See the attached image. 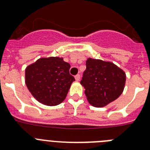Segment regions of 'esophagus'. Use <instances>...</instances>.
Returning <instances> with one entry per match:
<instances>
[{
  "label": "esophagus",
  "mask_w": 150,
  "mask_h": 150,
  "mask_svg": "<svg viewBox=\"0 0 150 150\" xmlns=\"http://www.w3.org/2000/svg\"><path fill=\"white\" fill-rule=\"evenodd\" d=\"M75 79H76V81H79L80 79V75L79 74H76V76H75Z\"/></svg>",
  "instance_id": "34e87169"
}]
</instances>
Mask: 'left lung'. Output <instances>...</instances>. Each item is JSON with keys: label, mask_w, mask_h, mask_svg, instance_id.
I'll return each instance as SVG.
<instances>
[{"label": "left lung", "mask_w": 150, "mask_h": 150, "mask_svg": "<svg viewBox=\"0 0 150 150\" xmlns=\"http://www.w3.org/2000/svg\"><path fill=\"white\" fill-rule=\"evenodd\" d=\"M125 82V73L113 63L89 58L80 83L86 88L88 102L94 107H103L120 97Z\"/></svg>", "instance_id": "left-lung-1"}]
</instances>
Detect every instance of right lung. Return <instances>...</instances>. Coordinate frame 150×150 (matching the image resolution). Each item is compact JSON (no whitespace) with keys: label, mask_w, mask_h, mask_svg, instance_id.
<instances>
[{"label":"right lung","mask_w":150,"mask_h":150,"mask_svg":"<svg viewBox=\"0 0 150 150\" xmlns=\"http://www.w3.org/2000/svg\"><path fill=\"white\" fill-rule=\"evenodd\" d=\"M69 63L62 58L50 57L37 60L25 71L26 85L41 103L56 105L65 99L75 79L70 74Z\"/></svg>","instance_id":"1"}]
</instances>
